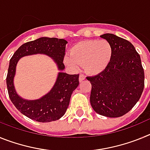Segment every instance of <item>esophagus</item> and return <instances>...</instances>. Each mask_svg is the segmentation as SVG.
Masks as SVG:
<instances>
[{
	"label": "esophagus",
	"instance_id": "1",
	"mask_svg": "<svg viewBox=\"0 0 150 150\" xmlns=\"http://www.w3.org/2000/svg\"><path fill=\"white\" fill-rule=\"evenodd\" d=\"M85 79V76L83 75V74H79V82H82L83 80H84Z\"/></svg>",
	"mask_w": 150,
	"mask_h": 150
}]
</instances>
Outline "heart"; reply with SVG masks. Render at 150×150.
<instances>
[{"label": "heart", "mask_w": 150, "mask_h": 150, "mask_svg": "<svg viewBox=\"0 0 150 150\" xmlns=\"http://www.w3.org/2000/svg\"><path fill=\"white\" fill-rule=\"evenodd\" d=\"M112 49L106 40H91L79 42L71 49V55L64 59L71 68L83 65L85 71L95 75L104 71L110 62Z\"/></svg>", "instance_id": "1"}]
</instances>
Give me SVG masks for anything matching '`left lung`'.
Masks as SVG:
<instances>
[{"label":"left lung","mask_w":150,"mask_h":150,"mask_svg":"<svg viewBox=\"0 0 150 150\" xmlns=\"http://www.w3.org/2000/svg\"><path fill=\"white\" fill-rule=\"evenodd\" d=\"M100 38L112 46L110 62L104 71L86 79L91 84L90 103L107 117H120L137 104L144 88V71L140 55L127 40L112 34Z\"/></svg>","instance_id":"obj_1"}]
</instances>
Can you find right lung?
<instances>
[{"instance_id":"obj_1","label":"right lung","mask_w":150,"mask_h":150,"mask_svg":"<svg viewBox=\"0 0 150 150\" xmlns=\"http://www.w3.org/2000/svg\"><path fill=\"white\" fill-rule=\"evenodd\" d=\"M67 43L64 39L40 38L22 44L10 59L6 76L9 97L17 110L31 120L40 122H50L63 116L69 106L72 92L79 85V74L70 75L66 73H59L55 86L47 95L38 100H24L17 95L13 86L17 62L20 58L25 55L46 54L55 60L59 70L62 71L64 69L63 61Z\"/></svg>"}]
</instances>
